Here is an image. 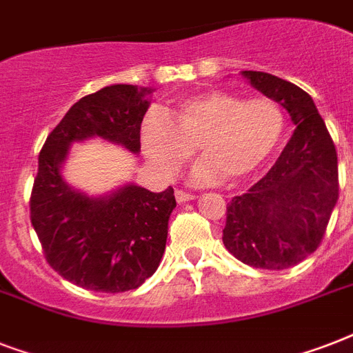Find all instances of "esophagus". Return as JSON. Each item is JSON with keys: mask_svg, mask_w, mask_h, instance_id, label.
Here are the masks:
<instances>
[{"mask_svg": "<svg viewBox=\"0 0 353 353\" xmlns=\"http://www.w3.org/2000/svg\"><path fill=\"white\" fill-rule=\"evenodd\" d=\"M196 199V196L190 192H185V190H176V201L177 203H187V201H192Z\"/></svg>", "mask_w": 353, "mask_h": 353, "instance_id": "obj_1", "label": "esophagus"}]
</instances>
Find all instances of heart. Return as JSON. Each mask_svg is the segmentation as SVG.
Segmentation results:
<instances>
[{"label": "heart", "mask_w": 353, "mask_h": 353, "mask_svg": "<svg viewBox=\"0 0 353 353\" xmlns=\"http://www.w3.org/2000/svg\"><path fill=\"white\" fill-rule=\"evenodd\" d=\"M285 119L271 99L243 101L231 91L207 90L176 102L165 121L150 115L141 126V148L163 174L179 170L198 148V183L227 179L240 185L262 170L282 143Z\"/></svg>", "instance_id": "heart-1"}]
</instances>
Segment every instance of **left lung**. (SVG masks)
<instances>
[{
    "instance_id": "obj_1",
    "label": "left lung",
    "mask_w": 353,
    "mask_h": 353,
    "mask_svg": "<svg viewBox=\"0 0 353 353\" xmlns=\"http://www.w3.org/2000/svg\"><path fill=\"white\" fill-rule=\"evenodd\" d=\"M260 93L290 113L295 132L258 183L227 207L223 243L251 268L280 271L319 247L339 198L337 152L315 102L288 80L241 71Z\"/></svg>"
}]
</instances>
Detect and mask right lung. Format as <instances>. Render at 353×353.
Masks as SVG:
<instances>
[{
  "label": "right lung",
  "instance_id": "right-lung-1",
  "mask_svg": "<svg viewBox=\"0 0 353 353\" xmlns=\"http://www.w3.org/2000/svg\"><path fill=\"white\" fill-rule=\"evenodd\" d=\"M152 88L113 84L69 108L38 157L30 196V221L49 265L63 279L91 291L137 290L159 268L174 188L150 192L124 183L90 196L69 185L63 166L74 143L104 139L132 154L141 152V122Z\"/></svg>",
  "mask_w": 353,
  "mask_h": 353
}]
</instances>
